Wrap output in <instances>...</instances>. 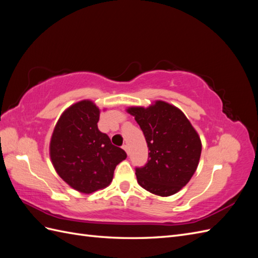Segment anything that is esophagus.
<instances>
[{
	"label": "esophagus",
	"instance_id": "esophagus-1",
	"mask_svg": "<svg viewBox=\"0 0 258 258\" xmlns=\"http://www.w3.org/2000/svg\"><path fill=\"white\" fill-rule=\"evenodd\" d=\"M122 148L124 150V152H126L127 154H129V148H128V145H126V144L122 145Z\"/></svg>",
	"mask_w": 258,
	"mask_h": 258
}]
</instances>
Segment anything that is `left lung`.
<instances>
[{"instance_id": "1", "label": "left lung", "mask_w": 258, "mask_h": 258, "mask_svg": "<svg viewBox=\"0 0 258 258\" xmlns=\"http://www.w3.org/2000/svg\"><path fill=\"white\" fill-rule=\"evenodd\" d=\"M127 112L135 116L150 151L146 165L136 169L139 185L161 197L176 194L197 170L202 147L198 132L179 108L165 101L130 106Z\"/></svg>"}]
</instances>
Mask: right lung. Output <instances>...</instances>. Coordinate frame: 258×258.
<instances>
[{"mask_svg": "<svg viewBox=\"0 0 258 258\" xmlns=\"http://www.w3.org/2000/svg\"><path fill=\"white\" fill-rule=\"evenodd\" d=\"M100 108L90 100L69 106L54 126L49 144L51 163L73 189L91 194L111 184L114 170L127 158L98 129Z\"/></svg>", "mask_w": 258, "mask_h": 258, "instance_id": "add662e5", "label": "right lung"}]
</instances>
